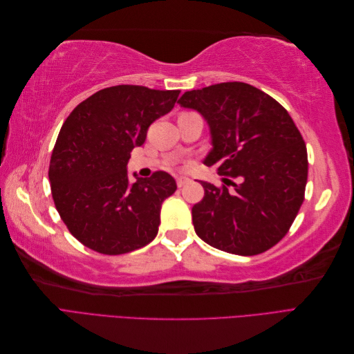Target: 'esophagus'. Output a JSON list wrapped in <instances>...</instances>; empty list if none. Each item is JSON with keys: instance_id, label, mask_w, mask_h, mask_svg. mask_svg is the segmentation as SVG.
<instances>
[{"instance_id": "obj_1", "label": "esophagus", "mask_w": 354, "mask_h": 354, "mask_svg": "<svg viewBox=\"0 0 354 354\" xmlns=\"http://www.w3.org/2000/svg\"><path fill=\"white\" fill-rule=\"evenodd\" d=\"M189 183V178L187 177H177V186L178 187H183Z\"/></svg>"}]
</instances>
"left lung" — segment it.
I'll return each mask as SVG.
<instances>
[{"mask_svg":"<svg viewBox=\"0 0 354 354\" xmlns=\"http://www.w3.org/2000/svg\"><path fill=\"white\" fill-rule=\"evenodd\" d=\"M178 103L205 118L212 149L203 164L226 177L220 187L201 181L205 195L192 208L196 234L230 254L270 250L304 201L307 149L292 118L269 94L245 82L186 91Z\"/></svg>","mask_w":354,"mask_h":354,"instance_id":"left-lung-1","label":"left lung"}]
</instances>
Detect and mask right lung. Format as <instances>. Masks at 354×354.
Here are the masks:
<instances>
[{
    "label": "right lung",
    "mask_w": 354,
    "mask_h": 354,
    "mask_svg": "<svg viewBox=\"0 0 354 354\" xmlns=\"http://www.w3.org/2000/svg\"><path fill=\"white\" fill-rule=\"evenodd\" d=\"M178 94L115 85L81 102L63 122L50 159L51 195L63 223L87 248L120 255L155 239L160 205L176 192V180L156 171L131 183L127 164Z\"/></svg>",
    "instance_id": "add662e5"
}]
</instances>
